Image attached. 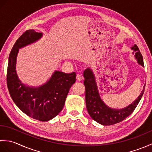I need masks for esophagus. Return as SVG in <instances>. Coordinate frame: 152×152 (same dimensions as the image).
Instances as JSON below:
<instances>
[{
	"instance_id": "esophagus-1",
	"label": "esophagus",
	"mask_w": 152,
	"mask_h": 152,
	"mask_svg": "<svg viewBox=\"0 0 152 152\" xmlns=\"http://www.w3.org/2000/svg\"><path fill=\"white\" fill-rule=\"evenodd\" d=\"M76 79H77V80H78V81H81V80H82L83 78H82V76L80 75V74H78L76 75Z\"/></svg>"
}]
</instances>
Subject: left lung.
<instances>
[{
    "mask_svg": "<svg viewBox=\"0 0 152 152\" xmlns=\"http://www.w3.org/2000/svg\"><path fill=\"white\" fill-rule=\"evenodd\" d=\"M135 51V58L140 65L144 66L142 56L136 44L131 48ZM84 83L86 87V108L90 116L99 124L103 125H111L121 122L131 114L140 101L144 91L145 86L138 97L131 104L122 109H113L104 104L100 97L96 86L95 77L93 71L88 68L83 72Z\"/></svg>",
    "mask_w": 152,
    "mask_h": 152,
    "instance_id": "8db88e82",
    "label": "left lung"
}]
</instances>
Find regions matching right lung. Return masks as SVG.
I'll return each mask as SVG.
<instances>
[{"label":"right lung","instance_id":"1","mask_svg":"<svg viewBox=\"0 0 152 152\" xmlns=\"http://www.w3.org/2000/svg\"><path fill=\"white\" fill-rule=\"evenodd\" d=\"M42 37V33L28 30L15 42L9 56L7 86L13 101L23 112L37 120L47 121L63 110L69 89L76 82V74L55 71L50 80L39 87H30L21 82L15 70L19 49Z\"/></svg>","mask_w":152,"mask_h":152}]
</instances>
